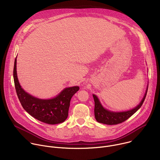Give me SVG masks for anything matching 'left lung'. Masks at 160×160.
Here are the masks:
<instances>
[{
    "instance_id": "left-lung-1",
    "label": "left lung",
    "mask_w": 160,
    "mask_h": 160,
    "mask_svg": "<svg viewBox=\"0 0 160 160\" xmlns=\"http://www.w3.org/2000/svg\"><path fill=\"white\" fill-rule=\"evenodd\" d=\"M148 88V85L147 87V89L146 90V93L144 96V98H142V99L141 100L139 105H138L135 108L130 110L126 111H120V112L111 111L105 109L102 106L98 98L95 94H93L92 96H93L94 102H95L94 115L96 120L99 123L109 125H117L125 122L128 118H129L131 116H132L133 114L142 106L147 94Z\"/></svg>"
}]
</instances>
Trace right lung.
<instances>
[{
	"instance_id": "add662e5",
	"label": "right lung",
	"mask_w": 160,
	"mask_h": 160,
	"mask_svg": "<svg viewBox=\"0 0 160 160\" xmlns=\"http://www.w3.org/2000/svg\"><path fill=\"white\" fill-rule=\"evenodd\" d=\"M13 77L18 99L24 109L37 120L50 125L61 123L68 116V110L73 96L79 90L78 86L63 89L55 98L42 99L35 98L21 88L16 72V58L14 61Z\"/></svg>"
}]
</instances>
